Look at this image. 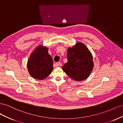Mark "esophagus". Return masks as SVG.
Wrapping results in <instances>:
<instances>
[{"label":"esophagus","mask_w":123,"mask_h":123,"mask_svg":"<svg viewBox=\"0 0 123 123\" xmlns=\"http://www.w3.org/2000/svg\"><path fill=\"white\" fill-rule=\"evenodd\" d=\"M56 66H61L62 65V63L61 62H57L56 64Z\"/></svg>","instance_id":"1"}]
</instances>
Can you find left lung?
Instances as JSON below:
<instances>
[{
    "label": "left lung",
    "instance_id": "1",
    "mask_svg": "<svg viewBox=\"0 0 123 123\" xmlns=\"http://www.w3.org/2000/svg\"><path fill=\"white\" fill-rule=\"evenodd\" d=\"M68 62L62 69L73 80H83L90 75L93 68V57L88 48L81 43H77L68 49Z\"/></svg>",
    "mask_w": 123,
    "mask_h": 123
}]
</instances>
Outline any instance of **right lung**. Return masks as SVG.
I'll list each match as a JSON object with an SVG mask.
<instances>
[{
    "mask_svg": "<svg viewBox=\"0 0 123 123\" xmlns=\"http://www.w3.org/2000/svg\"><path fill=\"white\" fill-rule=\"evenodd\" d=\"M53 65V59L48 53V48L40 45L31 53L27 63V68L32 77L42 80L51 73Z\"/></svg>",
    "mask_w": 123,
    "mask_h": 123,
    "instance_id": "1",
    "label": "right lung"
}]
</instances>
